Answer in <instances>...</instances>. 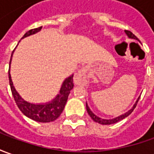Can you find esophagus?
Masks as SVG:
<instances>
[{
  "label": "esophagus",
  "instance_id": "obj_1",
  "mask_svg": "<svg viewBox=\"0 0 154 154\" xmlns=\"http://www.w3.org/2000/svg\"><path fill=\"white\" fill-rule=\"evenodd\" d=\"M88 82V75L86 68H82L76 73L74 82L77 85H86Z\"/></svg>",
  "mask_w": 154,
  "mask_h": 154
}]
</instances>
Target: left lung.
Segmentation results:
<instances>
[{
  "label": "left lung",
  "mask_w": 154,
  "mask_h": 154,
  "mask_svg": "<svg viewBox=\"0 0 154 154\" xmlns=\"http://www.w3.org/2000/svg\"><path fill=\"white\" fill-rule=\"evenodd\" d=\"M125 33H126V35H128V37H129V38H132V39L138 40V38H137V37H136L135 35L133 34L131 31H130V30H125ZM139 99H140V97L137 99L136 102H135V105L133 106V107L130 109V111H128L126 113L123 114V115H121V116H119V117H117V118H115V119H100V118L97 117L95 114H94L93 112H92V111L89 109V107H88V106L87 103H86V109H87V112H88V115L90 116V118H91V119H93L94 122L99 123V124H100V125H112V124L118 123V122H119V121H120V120L124 119H125L126 117H128V116H129V115H130V114L133 111H134V109L135 108L136 105H137V103H138V100H139Z\"/></svg>",
  "instance_id": "obj_1"
}]
</instances>
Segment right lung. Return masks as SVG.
I'll use <instances>...</instances> for the list:
<instances>
[{
    "label": "right lung",
    "mask_w": 154,
    "mask_h": 154,
    "mask_svg": "<svg viewBox=\"0 0 154 154\" xmlns=\"http://www.w3.org/2000/svg\"><path fill=\"white\" fill-rule=\"evenodd\" d=\"M42 28V26L35 28V29H29V31H27L24 35L22 39L26 36H29L30 35L35 34L36 32L40 31ZM13 53H12V56H13ZM12 56H11V60H10V64H11V60H12ZM8 77H9V84L11 87V91H12L14 100H15L19 110L29 119L36 121V122H40V123L52 122V121L56 120L60 117V115L62 113L63 110L65 108L69 94L74 86L73 75H72L64 81L60 88V94H58V95L52 101L45 104H33L24 100V99L19 95V93L16 91L14 86V83L12 82V78H11V75H10V69L8 71Z\"/></svg>",
    "instance_id": "1"
}]
</instances>
